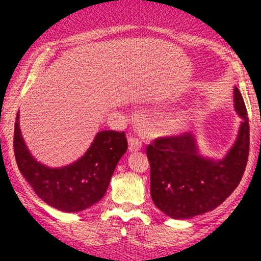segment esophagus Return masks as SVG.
<instances>
[{
  "mask_svg": "<svg viewBox=\"0 0 261 261\" xmlns=\"http://www.w3.org/2000/svg\"><path fill=\"white\" fill-rule=\"evenodd\" d=\"M141 147H142V142H141L137 137L135 136L128 137V149H130V152L139 151Z\"/></svg>",
  "mask_w": 261,
  "mask_h": 261,
  "instance_id": "obj_1",
  "label": "esophagus"
}]
</instances>
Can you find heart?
<instances>
[{
  "label": "heart",
  "instance_id": "1",
  "mask_svg": "<svg viewBox=\"0 0 261 261\" xmlns=\"http://www.w3.org/2000/svg\"><path fill=\"white\" fill-rule=\"evenodd\" d=\"M182 121H184V119H181V118H173V119H170V120H168V121L166 122L167 130H168L169 133L176 131L182 125Z\"/></svg>",
  "mask_w": 261,
  "mask_h": 261
}]
</instances>
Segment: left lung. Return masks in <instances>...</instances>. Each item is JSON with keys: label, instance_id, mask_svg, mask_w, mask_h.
<instances>
[{"label": "left lung", "instance_id": "1", "mask_svg": "<svg viewBox=\"0 0 261 261\" xmlns=\"http://www.w3.org/2000/svg\"><path fill=\"white\" fill-rule=\"evenodd\" d=\"M234 109L242 118L238 136L222 160L200 155L194 135L158 137L147 146L151 196L154 205L175 220L212 211L238 187L249 155V119L239 89Z\"/></svg>", "mask_w": 261, "mask_h": 261}]
</instances>
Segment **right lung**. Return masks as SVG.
<instances>
[{
    "instance_id": "right-lung-1",
    "label": "right lung",
    "mask_w": 261,
    "mask_h": 261,
    "mask_svg": "<svg viewBox=\"0 0 261 261\" xmlns=\"http://www.w3.org/2000/svg\"><path fill=\"white\" fill-rule=\"evenodd\" d=\"M14 124V155L20 173L35 194L53 207L79 212L98 202L106 194L116 164L127 149L125 133L100 131L85 155L62 168H49L29 153L19 128Z\"/></svg>"
}]
</instances>
